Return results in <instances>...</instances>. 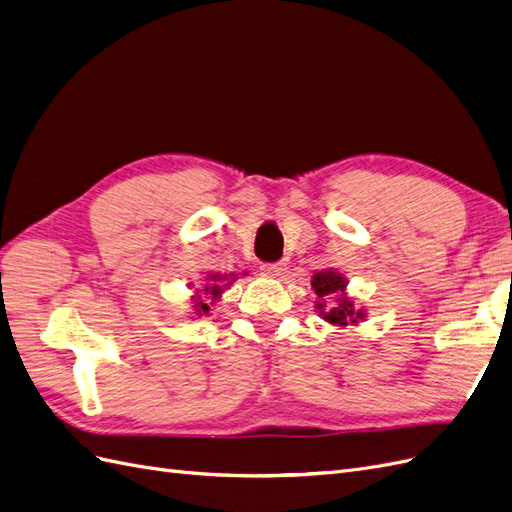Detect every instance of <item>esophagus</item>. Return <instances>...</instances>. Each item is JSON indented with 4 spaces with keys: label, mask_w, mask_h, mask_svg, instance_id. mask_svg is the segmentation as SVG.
I'll return each instance as SVG.
<instances>
[{
    "label": "esophagus",
    "mask_w": 512,
    "mask_h": 512,
    "mask_svg": "<svg viewBox=\"0 0 512 512\" xmlns=\"http://www.w3.org/2000/svg\"><path fill=\"white\" fill-rule=\"evenodd\" d=\"M262 271H265V273H267V275H271V277L282 275V271H284V262H267V265H262Z\"/></svg>",
    "instance_id": "1"
}]
</instances>
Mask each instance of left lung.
I'll list each match as a JSON object with an SVG mask.
<instances>
[{"mask_svg":"<svg viewBox=\"0 0 512 512\" xmlns=\"http://www.w3.org/2000/svg\"><path fill=\"white\" fill-rule=\"evenodd\" d=\"M312 288L316 290L318 299H320V301L316 303V307L320 309L322 318L327 320V322H331V324H335V327H348V324H356V322H359V320L365 316V314L361 312V309H354V305H352V301H350L348 297H344L346 277H342L339 273H335V271L316 273L314 280H312ZM337 291L343 292L338 300V305L332 308L329 313H322L321 309L323 308V304L321 301L323 297L328 296L329 293H336Z\"/></svg>","mask_w":512,"mask_h":512,"instance_id":"1","label":"left lung"}]
</instances>
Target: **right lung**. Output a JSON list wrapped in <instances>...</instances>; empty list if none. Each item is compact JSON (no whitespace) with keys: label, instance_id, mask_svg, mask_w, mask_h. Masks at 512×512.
<instances>
[{"label":"right lung","instance_id":"obj_1","mask_svg":"<svg viewBox=\"0 0 512 512\" xmlns=\"http://www.w3.org/2000/svg\"><path fill=\"white\" fill-rule=\"evenodd\" d=\"M211 280H213V284H209V286H205V294H211V299L215 301V299H218L220 297V294H222V282L224 280H228V277L224 275H218V273H215V275H211ZM232 280H235V275H232ZM230 280V282H232ZM228 282V284H230ZM228 284H224V286H228ZM196 312H198V316H203V314H209V303H205L203 299H200V294H198V301H196Z\"/></svg>","mask_w":512,"mask_h":512}]
</instances>
